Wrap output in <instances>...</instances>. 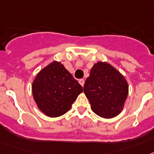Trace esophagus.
Wrapping results in <instances>:
<instances>
[{"instance_id":"1","label":"esophagus","mask_w":154,"mask_h":154,"mask_svg":"<svg viewBox=\"0 0 154 154\" xmlns=\"http://www.w3.org/2000/svg\"><path fill=\"white\" fill-rule=\"evenodd\" d=\"M79 82L81 86H84V83H85V80L82 79H81L79 80Z\"/></svg>"}]
</instances>
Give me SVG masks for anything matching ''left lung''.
<instances>
[{
	"label": "left lung",
	"mask_w": 154,
	"mask_h": 154,
	"mask_svg": "<svg viewBox=\"0 0 154 154\" xmlns=\"http://www.w3.org/2000/svg\"><path fill=\"white\" fill-rule=\"evenodd\" d=\"M83 91L94 113L103 118H112L124 108L128 85L112 66L106 62H97L91 68Z\"/></svg>",
	"instance_id": "obj_1"
}]
</instances>
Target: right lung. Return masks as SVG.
Returning a JSON list of instances; mask_svg holds the SVG:
<instances>
[{
	"label": "right lung",
	"instance_id": "1",
	"mask_svg": "<svg viewBox=\"0 0 154 154\" xmlns=\"http://www.w3.org/2000/svg\"><path fill=\"white\" fill-rule=\"evenodd\" d=\"M82 90L63 64L57 61L43 68L32 84L34 101L41 111L49 117L66 113Z\"/></svg>",
	"mask_w": 154,
	"mask_h": 154
}]
</instances>
